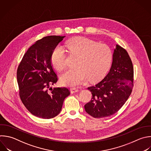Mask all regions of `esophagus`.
I'll use <instances>...</instances> for the list:
<instances>
[{
  "label": "esophagus",
  "mask_w": 151,
  "mask_h": 151,
  "mask_svg": "<svg viewBox=\"0 0 151 151\" xmlns=\"http://www.w3.org/2000/svg\"><path fill=\"white\" fill-rule=\"evenodd\" d=\"M78 91V89H76V88H70V92L71 94H74V93H76Z\"/></svg>",
  "instance_id": "34e87169"
}]
</instances>
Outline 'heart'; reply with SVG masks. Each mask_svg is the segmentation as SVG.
Listing matches in <instances>:
<instances>
[{
    "instance_id": "obj_1",
    "label": "heart",
    "mask_w": 151,
    "mask_h": 151,
    "mask_svg": "<svg viewBox=\"0 0 151 151\" xmlns=\"http://www.w3.org/2000/svg\"><path fill=\"white\" fill-rule=\"evenodd\" d=\"M66 47L74 55L78 56L75 68L70 69L61 77L64 86L78 87L88 78L96 81L103 77L109 69L112 61V52L104 44L84 37H76L68 41ZM51 63L58 70L66 68V55L63 48L57 45L51 54Z\"/></svg>"
}]
</instances>
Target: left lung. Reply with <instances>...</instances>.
Listing matches in <instances>:
<instances>
[{
	"label": "left lung",
	"mask_w": 151,
	"mask_h": 151,
	"mask_svg": "<svg viewBox=\"0 0 151 151\" xmlns=\"http://www.w3.org/2000/svg\"><path fill=\"white\" fill-rule=\"evenodd\" d=\"M133 83V67L127 51L116 45L111 68L107 76L97 84L88 87L92 94L85 104L86 111L95 118L116 113L130 96Z\"/></svg>",
	"instance_id": "left-lung-1"
}]
</instances>
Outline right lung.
Here are the masks:
<instances>
[{
	"instance_id": "add662e5",
	"label": "right lung",
	"mask_w": 151,
	"mask_h": 151,
	"mask_svg": "<svg viewBox=\"0 0 151 151\" xmlns=\"http://www.w3.org/2000/svg\"><path fill=\"white\" fill-rule=\"evenodd\" d=\"M64 37L48 36L35 42L24 54L17 70L22 102L31 113L40 118L57 116L70 94L65 87H50L58 80L51 64V54Z\"/></svg>"
}]
</instances>
